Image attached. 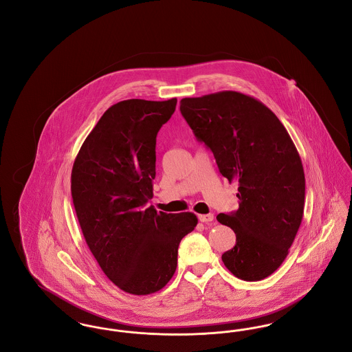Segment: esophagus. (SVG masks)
<instances>
[{
  "label": "esophagus",
  "mask_w": 352,
  "mask_h": 352,
  "mask_svg": "<svg viewBox=\"0 0 352 352\" xmlns=\"http://www.w3.org/2000/svg\"><path fill=\"white\" fill-rule=\"evenodd\" d=\"M199 219V221L201 223H210V221H212L214 220V214H207V215H199L198 217Z\"/></svg>",
  "instance_id": "obj_1"
}]
</instances>
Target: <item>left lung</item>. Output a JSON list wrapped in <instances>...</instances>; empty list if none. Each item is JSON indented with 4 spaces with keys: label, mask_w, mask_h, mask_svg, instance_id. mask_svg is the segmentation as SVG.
<instances>
[{
    "label": "left lung",
    "mask_w": 352,
    "mask_h": 352,
    "mask_svg": "<svg viewBox=\"0 0 352 352\" xmlns=\"http://www.w3.org/2000/svg\"><path fill=\"white\" fill-rule=\"evenodd\" d=\"M181 113L230 182H239V210L219 214L236 234L221 254L234 276L260 281L284 263L305 206L300 154L281 121L261 101L234 91L184 98Z\"/></svg>",
    "instance_id": "obj_1"
}]
</instances>
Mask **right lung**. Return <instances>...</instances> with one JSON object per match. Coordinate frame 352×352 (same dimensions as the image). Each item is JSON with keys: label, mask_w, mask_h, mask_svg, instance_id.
Returning a JSON list of instances; mask_svg holds the SVG:
<instances>
[{"label": "right lung", "mask_w": 352, "mask_h": 352, "mask_svg": "<svg viewBox=\"0 0 352 352\" xmlns=\"http://www.w3.org/2000/svg\"><path fill=\"white\" fill-rule=\"evenodd\" d=\"M177 99L120 101L88 134L71 173L72 201L88 248L121 290H161L177 269L178 247L198 219L157 212L153 198L155 140Z\"/></svg>", "instance_id": "obj_1"}]
</instances>
